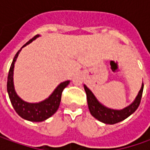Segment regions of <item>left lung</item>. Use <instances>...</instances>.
I'll use <instances>...</instances> for the list:
<instances>
[{
	"mask_svg": "<svg viewBox=\"0 0 150 150\" xmlns=\"http://www.w3.org/2000/svg\"><path fill=\"white\" fill-rule=\"evenodd\" d=\"M84 89L87 94L88 109L92 116H93L96 119H98V121L103 124H114L123 121L125 118L129 117L132 113L135 112L138 107L139 106L141 101L143 90H144V83H142L141 88L139 90L138 95L136 96L134 102L129 106L120 110L112 109L102 104L86 85H84Z\"/></svg>",
	"mask_w": 150,
	"mask_h": 150,
	"instance_id": "left-lung-1",
	"label": "left lung"
}]
</instances>
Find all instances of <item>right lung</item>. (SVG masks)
Returning a JSON list of instances; mask_svg holds the SVG:
<instances>
[{"instance_id": "obj_1", "label": "right lung", "mask_w": 150, "mask_h": 150, "mask_svg": "<svg viewBox=\"0 0 150 150\" xmlns=\"http://www.w3.org/2000/svg\"><path fill=\"white\" fill-rule=\"evenodd\" d=\"M40 37V35H37L27 42L21 48L26 47V45L30 44L32 41ZM21 48L13 58L12 63L11 65L9 70L8 78H7V93L11 103L14 108L15 111L18 113V115L22 118L31 121V122H42L47 119L51 116H52L55 112L57 111L60 105L61 97L63 89L69 84L70 81L67 80L65 82L61 83L52 92V93L45 100L39 103H27L26 101L22 100L19 96L17 95L14 87L13 82V74H14L15 62L18 55L21 51Z\"/></svg>"}]
</instances>
